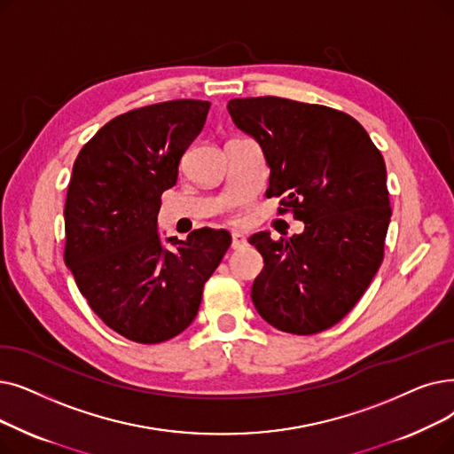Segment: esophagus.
<instances>
[{
    "mask_svg": "<svg viewBox=\"0 0 454 454\" xmlns=\"http://www.w3.org/2000/svg\"><path fill=\"white\" fill-rule=\"evenodd\" d=\"M247 245H248V241H247L245 235H241V233H233V235H231V248H233V250H241V248H245Z\"/></svg>",
    "mask_w": 454,
    "mask_h": 454,
    "instance_id": "obj_1",
    "label": "esophagus"
}]
</instances>
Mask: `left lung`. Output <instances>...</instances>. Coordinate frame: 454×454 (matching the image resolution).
Listing matches in <instances>:
<instances>
[{"instance_id":"8db88e82","label":"left lung","mask_w":454,"mask_h":454,"mask_svg":"<svg viewBox=\"0 0 454 454\" xmlns=\"http://www.w3.org/2000/svg\"><path fill=\"white\" fill-rule=\"evenodd\" d=\"M233 124L254 137L270 168L267 196H282L304 231L248 239L263 255L252 302L282 332L309 336L360 301L384 258L389 226L386 163L358 121L287 98H235Z\"/></svg>"}]
</instances>
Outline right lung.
<instances>
[{"label": "right lung", "instance_id": "1", "mask_svg": "<svg viewBox=\"0 0 454 454\" xmlns=\"http://www.w3.org/2000/svg\"><path fill=\"white\" fill-rule=\"evenodd\" d=\"M209 102L133 109L98 129L74 163L65 204V262L92 311L121 336L153 345L184 332L230 248L226 230L185 241L157 231L163 191L206 124Z\"/></svg>", "mask_w": 454, "mask_h": 454}]
</instances>
